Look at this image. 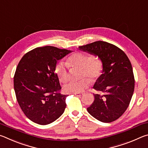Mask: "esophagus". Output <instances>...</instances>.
Segmentation results:
<instances>
[{
  "label": "esophagus",
  "mask_w": 148,
  "mask_h": 148,
  "mask_svg": "<svg viewBox=\"0 0 148 148\" xmlns=\"http://www.w3.org/2000/svg\"><path fill=\"white\" fill-rule=\"evenodd\" d=\"M74 94L75 95H77V96H82V95H84L83 93H82V92H75Z\"/></svg>",
  "instance_id": "1"
}]
</instances>
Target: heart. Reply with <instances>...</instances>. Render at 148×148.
Here are the masks:
<instances>
[{
	"instance_id": "b5f03b06",
	"label": "heart",
	"mask_w": 148,
	"mask_h": 148,
	"mask_svg": "<svg viewBox=\"0 0 148 148\" xmlns=\"http://www.w3.org/2000/svg\"><path fill=\"white\" fill-rule=\"evenodd\" d=\"M69 66L82 68L81 76H87L92 80L98 79L103 71V62L98 56L84 52H77L68 59L67 63L57 62L55 67V72L61 82L65 83L69 79ZM90 85V80L84 77L79 81H72L63 87L64 91L68 93L81 92Z\"/></svg>"
}]
</instances>
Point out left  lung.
Segmentation results:
<instances>
[{
    "label": "left lung",
    "mask_w": 148,
    "mask_h": 148,
    "mask_svg": "<svg viewBox=\"0 0 148 148\" xmlns=\"http://www.w3.org/2000/svg\"><path fill=\"white\" fill-rule=\"evenodd\" d=\"M79 49L99 57L103 62L102 74L93 86L103 95L93 94L95 100L87 111L100 121H116L126 111L134 92V77L128 57L118 47L103 41Z\"/></svg>",
    "instance_id": "8db88e82"
}]
</instances>
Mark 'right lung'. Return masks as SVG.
<instances>
[{
    "label": "right lung",
    "mask_w": 148,
    "mask_h": 148,
    "mask_svg": "<svg viewBox=\"0 0 148 148\" xmlns=\"http://www.w3.org/2000/svg\"><path fill=\"white\" fill-rule=\"evenodd\" d=\"M72 51L53 46L36 47L20 60L14 77L16 99L25 115L36 123L56 121L66 108V95H61L55 67Z\"/></svg>",
    "instance_id": "right-lung-1"
}]
</instances>
